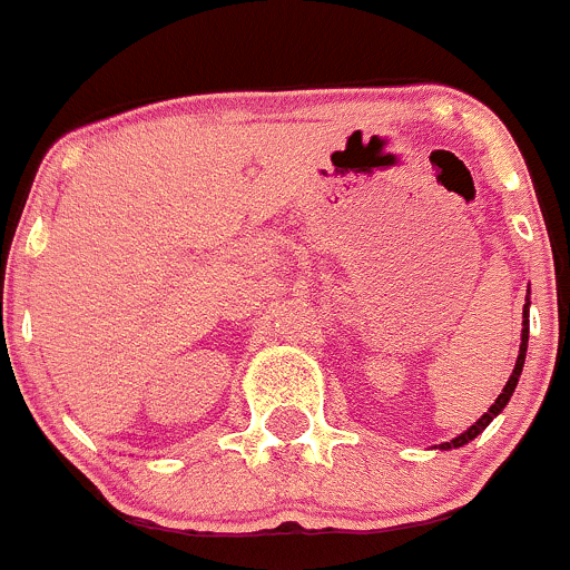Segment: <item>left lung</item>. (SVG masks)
Listing matches in <instances>:
<instances>
[{"instance_id":"obj_1","label":"left lung","mask_w":570,"mask_h":570,"mask_svg":"<svg viewBox=\"0 0 570 570\" xmlns=\"http://www.w3.org/2000/svg\"><path fill=\"white\" fill-rule=\"evenodd\" d=\"M527 341H529V298H527V304H523V330H521V348H518L515 368H512V374H510V380H507L504 391L499 393V399H495V402L490 404V410H488V413H484L482 419H479L476 424L471 426V430H465L463 435H458V438H454V441H449V443H441V449H460V446H465V443H469V441H474V438L479 435V432H482L484 426H488L490 421H493L495 415H499L501 410L507 407V402H510V396H512V393H515L518 376H521V368H523V360H527Z\"/></svg>"}]
</instances>
